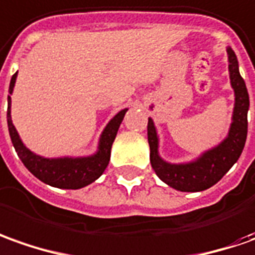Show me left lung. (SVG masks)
I'll use <instances>...</instances> for the list:
<instances>
[{
	"label": "left lung",
	"mask_w": 255,
	"mask_h": 255,
	"mask_svg": "<svg viewBox=\"0 0 255 255\" xmlns=\"http://www.w3.org/2000/svg\"><path fill=\"white\" fill-rule=\"evenodd\" d=\"M229 77L235 91V108L228 136L211 150L203 152L197 159L186 164H171L159 157L158 134L152 119L148 118L147 134L150 144V161L152 169L164 183L179 191H203L218 183L240 157L247 138V112L250 107L249 93L239 72L235 51L228 47Z\"/></svg>",
	"instance_id": "8db88e82"
}]
</instances>
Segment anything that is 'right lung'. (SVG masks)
<instances>
[{
	"label": "right lung",
	"mask_w": 255,
	"mask_h": 255,
	"mask_svg": "<svg viewBox=\"0 0 255 255\" xmlns=\"http://www.w3.org/2000/svg\"><path fill=\"white\" fill-rule=\"evenodd\" d=\"M17 72L12 76L9 83V96H8V130H9L12 144L15 147L19 158L29 171L40 179L44 183L58 187V189H82L87 184L97 180L105 168L108 166L111 158V147L117 137L118 129L124 121L128 108L119 111L115 117L111 119L108 125L100 136L98 148L96 154L89 157H64V158H45L37 155L30 151L19 137V133L15 129L10 118V94L15 87Z\"/></svg>",
	"instance_id": "1"
}]
</instances>
